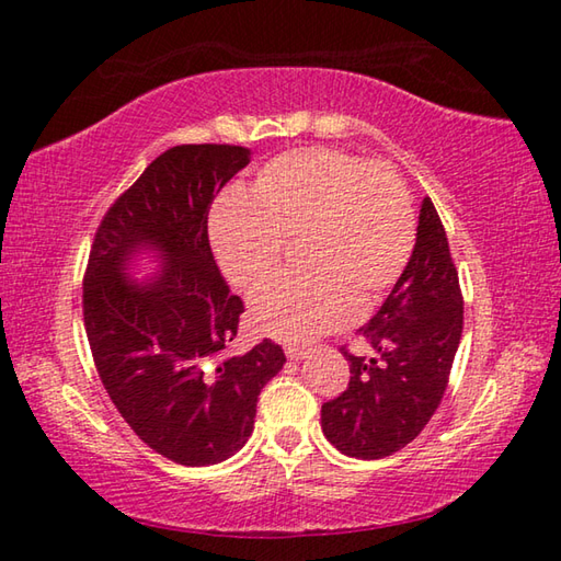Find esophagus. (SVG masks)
Listing matches in <instances>:
<instances>
[{"mask_svg": "<svg viewBox=\"0 0 561 561\" xmlns=\"http://www.w3.org/2000/svg\"><path fill=\"white\" fill-rule=\"evenodd\" d=\"M284 354H287V358H291V360H301L304 356L309 354V348L301 346V344H287V346H284Z\"/></svg>", "mask_w": 561, "mask_h": 561, "instance_id": "34e87169", "label": "esophagus"}]
</instances>
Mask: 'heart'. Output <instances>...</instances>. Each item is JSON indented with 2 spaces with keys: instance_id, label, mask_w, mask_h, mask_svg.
Segmentation results:
<instances>
[{
  "instance_id": "b5f03b06",
  "label": "heart",
  "mask_w": 561,
  "mask_h": 561,
  "mask_svg": "<svg viewBox=\"0 0 561 561\" xmlns=\"http://www.w3.org/2000/svg\"><path fill=\"white\" fill-rule=\"evenodd\" d=\"M217 264L234 287L267 284L294 242L299 272L252 301V319L282 339H309L348 324L401 277L415 242L403 178L383 160L311 146L264 163L244 193L210 210Z\"/></svg>"
}]
</instances>
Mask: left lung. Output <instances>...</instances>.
<instances>
[{
	"label": "left lung",
	"mask_w": 561,
	"mask_h": 561,
	"mask_svg": "<svg viewBox=\"0 0 561 561\" xmlns=\"http://www.w3.org/2000/svg\"><path fill=\"white\" fill-rule=\"evenodd\" d=\"M358 331L371 356L341 346L348 386L321 405V431L344 455L378 460L405 448L428 425L462 336L458 270L431 197L421 207L411 262Z\"/></svg>",
	"instance_id": "left-lung-1"
}]
</instances>
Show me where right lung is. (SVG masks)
Listing matches in <instances>:
<instances>
[{
    "label": "right lung",
    "mask_w": 561,
    "mask_h": 561,
    "mask_svg": "<svg viewBox=\"0 0 561 561\" xmlns=\"http://www.w3.org/2000/svg\"><path fill=\"white\" fill-rule=\"evenodd\" d=\"M247 163L242 146L165 150L103 215L83 274V324L103 388L148 448L190 468L242 448L260 391L287 360L272 339L227 354L244 304L217 270L207 215ZM138 245H158L167 262L144 288L125 279Z\"/></svg>",
    "instance_id": "right-lung-1"
}]
</instances>
